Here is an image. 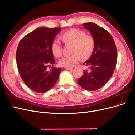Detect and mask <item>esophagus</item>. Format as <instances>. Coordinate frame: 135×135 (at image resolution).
<instances>
[{"mask_svg": "<svg viewBox=\"0 0 135 135\" xmlns=\"http://www.w3.org/2000/svg\"><path fill=\"white\" fill-rule=\"evenodd\" d=\"M73 68H65V69L66 70H73Z\"/></svg>", "mask_w": 135, "mask_h": 135, "instance_id": "34e87169", "label": "esophagus"}]
</instances>
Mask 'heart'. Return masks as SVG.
Segmentation results:
<instances>
[{
    "mask_svg": "<svg viewBox=\"0 0 135 135\" xmlns=\"http://www.w3.org/2000/svg\"><path fill=\"white\" fill-rule=\"evenodd\" d=\"M65 42L74 44L73 55L65 56L59 60V65L65 68H72L79 62L80 58L83 60L91 56L94 48V40L83 31L72 28L65 32L62 35ZM51 50L54 55L59 57L62 55V44L59 40H55L51 44Z\"/></svg>",
    "mask_w": 135,
    "mask_h": 135,
    "instance_id": "1",
    "label": "heart"
}]
</instances>
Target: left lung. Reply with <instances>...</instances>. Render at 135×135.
<instances>
[{"label": "left lung", "instance_id": "obj_1", "mask_svg": "<svg viewBox=\"0 0 135 135\" xmlns=\"http://www.w3.org/2000/svg\"><path fill=\"white\" fill-rule=\"evenodd\" d=\"M94 40V48L91 57L83 64L90 68L91 71H84L78 83L89 91L100 89L112 77L115 68L117 51L112 35L97 24L92 22L83 24Z\"/></svg>", "mask_w": 135, "mask_h": 135}]
</instances>
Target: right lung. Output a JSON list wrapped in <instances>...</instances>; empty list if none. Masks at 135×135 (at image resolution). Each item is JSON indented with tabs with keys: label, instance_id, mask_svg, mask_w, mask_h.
Returning <instances> with one entry per match:
<instances>
[{
	"label": "right lung",
	"instance_id": "obj_1",
	"mask_svg": "<svg viewBox=\"0 0 135 135\" xmlns=\"http://www.w3.org/2000/svg\"><path fill=\"white\" fill-rule=\"evenodd\" d=\"M60 28L39 27L21 40L16 52V62L22 79L32 91L44 93L51 89L57 81L61 68L48 71L55 60L51 44Z\"/></svg>",
	"mask_w": 135,
	"mask_h": 135
}]
</instances>
